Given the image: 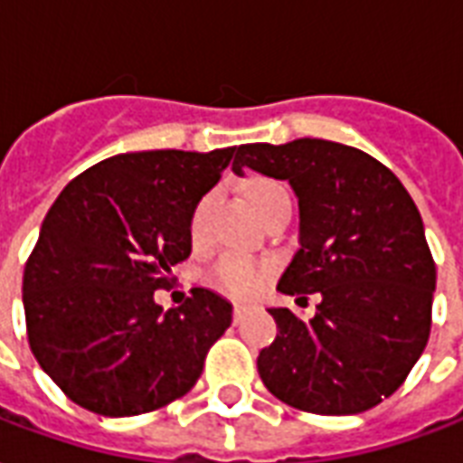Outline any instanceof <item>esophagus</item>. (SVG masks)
Masks as SVG:
<instances>
[{
	"label": "esophagus",
	"mask_w": 463,
	"mask_h": 463,
	"mask_svg": "<svg viewBox=\"0 0 463 463\" xmlns=\"http://www.w3.org/2000/svg\"><path fill=\"white\" fill-rule=\"evenodd\" d=\"M245 314H248V307H245V304H235V307H232V321H235V324H241Z\"/></svg>",
	"instance_id": "34e87169"
}]
</instances>
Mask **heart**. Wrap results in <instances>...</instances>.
Segmentation results:
<instances>
[{
    "label": "heart",
    "instance_id": "obj_1",
    "mask_svg": "<svg viewBox=\"0 0 463 463\" xmlns=\"http://www.w3.org/2000/svg\"><path fill=\"white\" fill-rule=\"evenodd\" d=\"M279 194H287L277 181L269 179H255L248 186V201L252 205V211L258 213L260 208L269 201V198L279 196ZM208 205H211V196L201 198L191 213V241L198 242L203 238L205 232V218H208ZM272 272V267L267 262H255V260L238 258V255H228V258H221L211 267L208 272V279L213 284L215 289L231 294V297H252L258 294L262 287H265L267 277Z\"/></svg>",
    "mask_w": 463,
    "mask_h": 463
}]
</instances>
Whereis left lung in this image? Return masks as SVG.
I'll list each match as a JSON object with an SVG mask.
<instances>
[{"label": "left lung", "mask_w": 463, "mask_h": 463, "mask_svg": "<svg viewBox=\"0 0 463 463\" xmlns=\"http://www.w3.org/2000/svg\"><path fill=\"white\" fill-rule=\"evenodd\" d=\"M289 181L299 198V252L277 289L317 314L269 309L277 338L260 351L265 388L314 414H358L395 392L432 328L437 267L422 215L371 154L328 139L241 145L232 171Z\"/></svg>", "instance_id": "8db88e82"}]
</instances>
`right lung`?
Instances as JSON below:
<instances>
[{
	"label": "right lung",
	"mask_w": 463,
	"mask_h": 463,
	"mask_svg": "<svg viewBox=\"0 0 463 463\" xmlns=\"http://www.w3.org/2000/svg\"><path fill=\"white\" fill-rule=\"evenodd\" d=\"M235 146L109 156L68 184L24 267L31 354L75 405L105 417L154 412L186 395L232 307L191 289L164 311L156 289L191 255V213Z\"/></svg>",
	"instance_id": "add662e5"
}]
</instances>
